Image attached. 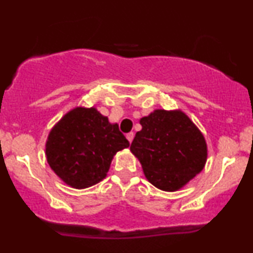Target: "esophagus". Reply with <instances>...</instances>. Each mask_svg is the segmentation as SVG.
Here are the masks:
<instances>
[{"instance_id": "esophagus-1", "label": "esophagus", "mask_w": 253, "mask_h": 253, "mask_svg": "<svg viewBox=\"0 0 253 253\" xmlns=\"http://www.w3.org/2000/svg\"><path fill=\"white\" fill-rule=\"evenodd\" d=\"M126 138H127V140L129 141V143H132L133 138H134V133H133V132H129V133H127V134H126Z\"/></svg>"}]
</instances>
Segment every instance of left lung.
I'll use <instances>...</instances> for the list:
<instances>
[{"label":"left lung","instance_id":"1","mask_svg":"<svg viewBox=\"0 0 253 253\" xmlns=\"http://www.w3.org/2000/svg\"><path fill=\"white\" fill-rule=\"evenodd\" d=\"M139 123L141 130L129 150L151 184L176 191L201 172L207 162V143L185 113L156 109Z\"/></svg>","mask_w":253,"mask_h":253}]
</instances>
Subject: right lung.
I'll return each instance as SVG.
<instances>
[{"label": "right lung", "mask_w": 253, "mask_h": 253, "mask_svg": "<svg viewBox=\"0 0 253 253\" xmlns=\"http://www.w3.org/2000/svg\"><path fill=\"white\" fill-rule=\"evenodd\" d=\"M128 146L118 124H110L94 107H75L52 127L45 155L65 184L85 189L102 181L113 157Z\"/></svg>", "instance_id": "add662e5"}]
</instances>
